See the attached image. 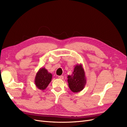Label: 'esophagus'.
Wrapping results in <instances>:
<instances>
[{"instance_id": "obj_1", "label": "esophagus", "mask_w": 127, "mask_h": 127, "mask_svg": "<svg viewBox=\"0 0 127 127\" xmlns=\"http://www.w3.org/2000/svg\"><path fill=\"white\" fill-rule=\"evenodd\" d=\"M58 78L60 79H63L64 78V77L63 76H58Z\"/></svg>"}]
</instances>
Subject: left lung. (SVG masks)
Listing matches in <instances>:
<instances>
[{"label": "left lung", "instance_id": "1", "mask_svg": "<svg viewBox=\"0 0 127 127\" xmlns=\"http://www.w3.org/2000/svg\"><path fill=\"white\" fill-rule=\"evenodd\" d=\"M68 86L70 90L74 93L82 91L86 83L85 73L82 64H76L71 75L68 77Z\"/></svg>", "mask_w": 127, "mask_h": 127}]
</instances>
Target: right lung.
<instances>
[{
	"label": "right lung",
	"instance_id": "right-lung-1",
	"mask_svg": "<svg viewBox=\"0 0 127 127\" xmlns=\"http://www.w3.org/2000/svg\"><path fill=\"white\" fill-rule=\"evenodd\" d=\"M52 75L45 68H41L37 72L34 83L40 90H44L51 82Z\"/></svg>",
	"mask_w": 127,
	"mask_h": 127
}]
</instances>
